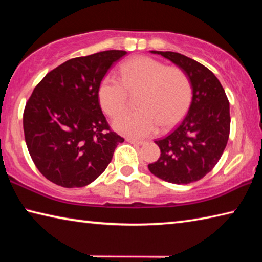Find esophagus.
I'll return each mask as SVG.
<instances>
[{"label":"esophagus","mask_w":262,"mask_h":262,"mask_svg":"<svg viewBox=\"0 0 262 262\" xmlns=\"http://www.w3.org/2000/svg\"><path fill=\"white\" fill-rule=\"evenodd\" d=\"M127 142H129L130 144H134V145H142L144 143L143 141H136V140H132V139H127Z\"/></svg>","instance_id":"34e87169"}]
</instances>
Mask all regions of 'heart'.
<instances>
[{
  "mask_svg": "<svg viewBox=\"0 0 262 262\" xmlns=\"http://www.w3.org/2000/svg\"><path fill=\"white\" fill-rule=\"evenodd\" d=\"M120 78L106 75L98 89L101 108L117 119L128 105L129 94H137L139 110L123 114L114 123L115 130L132 139H143L156 133L158 126H176L188 112L193 85L187 73L167 67L150 56H135L119 68Z\"/></svg>",
  "mask_w": 262,
  "mask_h": 262,
  "instance_id": "heart-1",
  "label": "heart"
}]
</instances>
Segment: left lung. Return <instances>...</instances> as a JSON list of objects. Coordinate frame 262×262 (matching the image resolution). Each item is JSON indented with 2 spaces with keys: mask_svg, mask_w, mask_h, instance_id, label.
<instances>
[{
  "mask_svg": "<svg viewBox=\"0 0 262 262\" xmlns=\"http://www.w3.org/2000/svg\"><path fill=\"white\" fill-rule=\"evenodd\" d=\"M185 70L192 81L188 113L167 136L155 141L161 157L148 167L171 184L202 179L223 155L230 135V105L219 79L205 66L176 52L151 51Z\"/></svg>",
  "mask_w": 262,
  "mask_h": 262,
  "instance_id": "obj_1",
  "label": "left lung"
}]
</instances>
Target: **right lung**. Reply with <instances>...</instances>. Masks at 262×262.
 I'll use <instances>...</instances> for the list:
<instances>
[{"instance_id":"1","label":"right lung","mask_w":262,"mask_h":262,"mask_svg":"<svg viewBox=\"0 0 262 262\" xmlns=\"http://www.w3.org/2000/svg\"><path fill=\"white\" fill-rule=\"evenodd\" d=\"M126 54L112 50L66 61L37 84L26 101V145L34 165L52 183L66 188L92 183L125 141L104 117L98 89Z\"/></svg>"}]
</instances>
